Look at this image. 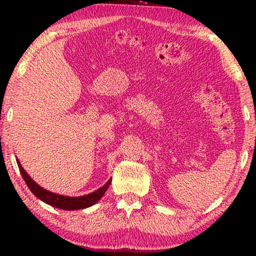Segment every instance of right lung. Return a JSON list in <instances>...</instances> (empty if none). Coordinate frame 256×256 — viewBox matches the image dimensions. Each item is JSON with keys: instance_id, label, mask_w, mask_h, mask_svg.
Here are the masks:
<instances>
[{"instance_id": "obj_1", "label": "right lung", "mask_w": 256, "mask_h": 256, "mask_svg": "<svg viewBox=\"0 0 256 256\" xmlns=\"http://www.w3.org/2000/svg\"><path fill=\"white\" fill-rule=\"evenodd\" d=\"M17 164H18L20 174H22L24 182H26L28 188H30V191L36 196L38 199H40L42 202H46L48 205L54 206V208H62V210H66V211H74V210H84L90 208L98 202L101 199V197L104 194V192L110 186L112 178L108 180V182L104 186H101L100 188H98L94 192H90L88 194L85 196H80V197H68V196H62V194H54V192L48 191L45 190L44 188H42L40 185H38L36 182H34L32 178L29 176V174L24 170V168L22 166V164L18 160V158L16 160Z\"/></svg>"}]
</instances>
